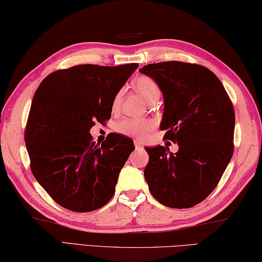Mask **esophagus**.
<instances>
[{"instance_id": "obj_1", "label": "esophagus", "mask_w": 262, "mask_h": 262, "mask_svg": "<svg viewBox=\"0 0 262 262\" xmlns=\"http://www.w3.org/2000/svg\"><path fill=\"white\" fill-rule=\"evenodd\" d=\"M135 146H136V149L137 150H140V149H142L143 148V146H142V143L139 141V140H136L135 141Z\"/></svg>"}]
</instances>
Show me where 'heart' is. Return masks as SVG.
Wrapping results in <instances>:
<instances>
[{
	"mask_svg": "<svg viewBox=\"0 0 262 262\" xmlns=\"http://www.w3.org/2000/svg\"><path fill=\"white\" fill-rule=\"evenodd\" d=\"M133 87L136 88L137 92L142 96L148 104L152 103L154 100H157L161 97V88L155 80L148 76H139L133 81ZM122 95L123 92H119L113 99L112 107L113 110L119 107L121 103ZM154 127V123L149 120H141V119H124L120 122H117L115 125V130L122 133L124 136L142 138Z\"/></svg>",
	"mask_w": 262,
	"mask_h": 262,
	"instance_id": "b5f03b06",
	"label": "heart"
}]
</instances>
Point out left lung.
Listing matches in <instances>:
<instances>
[{
  "label": "left lung",
  "mask_w": 262,
  "mask_h": 262,
  "mask_svg": "<svg viewBox=\"0 0 262 262\" xmlns=\"http://www.w3.org/2000/svg\"><path fill=\"white\" fill-rule=\"evenodd\" d=\"M158 83L164 98L161 130L178 143L145 148L150 193L170 208L193 207L220 182L233 156L235 114L225 88L209 69L169 61L139 69Z\"/></svg>",
  "instance_id": "8db88e82"
}]
</instances>
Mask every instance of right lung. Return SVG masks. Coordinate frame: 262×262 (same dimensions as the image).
<instances>
[{
    "label": "right lung",
    "mask_w": 262,
    "mask_h": 262,
    "mask_svg": "<svg viewBox=\"0 0 262 262\" xmlns=\"http://www.w3.org/2000/svg\"><path fill=\"white\" fill-rule=\"evenodd\" d=\"M137 68L82 64L49 74L36 90L25 132L31 172L69 210L99 209L114 195L135 145L116 133L96 145L89 131L111 119L115 95Z\"/></svg>",
    "instance_id": "right-lung-1"
}]
</instances>
